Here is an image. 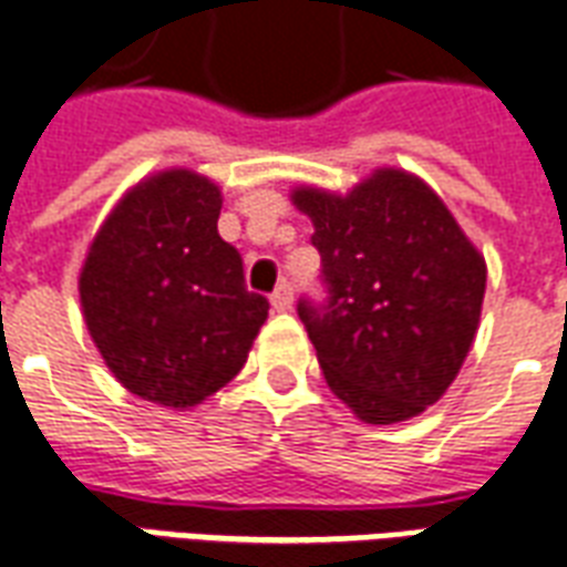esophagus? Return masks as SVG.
I'll return each instance as SVG.
<instances>
[{"mask_svg": "<svg viewBox=\"0 0 567 567\" xmlns=\"http://www.w3.org/2000/svg\"><path fill=\"white\" fill-rule=\"evenodd\" d=\"M270 302H274L276 312H288V309H291V302H293V288H291V282H282V285H279V288H276V291L270 293Z\"/></svg>", "mask_w": 567, "mask_h": 567, "instance_id": "esophagus-1", "label": "esophagus"}]
</instances>
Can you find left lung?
<instances>
[{"label": "left lung", "instance_id": "8db88e82", "mask_svg": "<svg viewBox=\"0 0 567 567\" xmlns=\"http://www.w3.org/2000/svg\"><path fill=\"white\" fill-rule=\"evenodd\" d=\"M312 216L323 300L300 297L330 389L371 425L416 416L464 365L485 300V258L422 181L380 168L348 196L293 189Z\"/></svg>", "mask_w": 567, "mask_h": 567}]
</instances>
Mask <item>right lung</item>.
<instances>
[{
    "instance_id": "1",
    "label": "right lung",
    "mask_w": 567,
    "mask_h": 567,
    "mask_svg": "<svg viewBox=\"0 0 567 567\" xmlns=\"http://www.w3.org/2000/svg\"><path fill=\"white\" fill-rule=\"evenodd\" d=\"M219 189L172 168L106 216L80 274L82 315L118 383L163 408H193L244 369L270 302L216 231Z\"/></svg>"
}]
</instances>
